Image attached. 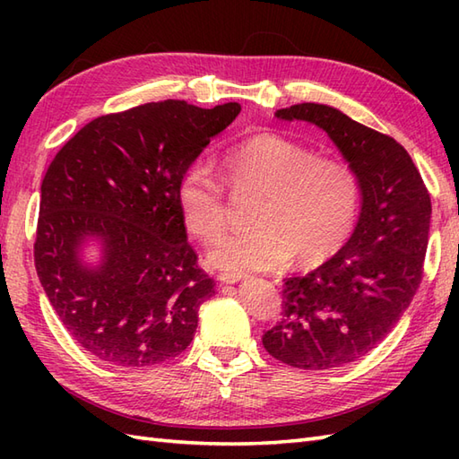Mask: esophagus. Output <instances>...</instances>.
<instances>
[{"label": "esophagus", "mask_w": 459, "mask_h": 459, "mask_svg": "<svg viewBox=\"0 0 459 459\" xmlns=\"http://www.w3.org/2000/svg\"><path fill=\"white\" fill-rule=\"evenodd\" d=\"M245 278V274H229V272H222V274L217 276L221 284H237V281H242Z\"/></svg>", "instance_id": "34e87169"}]
</instances>
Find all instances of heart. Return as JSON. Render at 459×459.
Here are the masks:
<instances>
[{
    "instance_id": "1",
    "label": "heart",
    "mask_w": 459,
    "mask_h": 459,
    "mask_svg": "<svg viewBox=\"0 0 459 459\" xmlns=\"http://www.w3.org/2000/svg\"><path fill=\"white\" fill-rule=\"evenodd\" d=\"M219 175L193 163L179 175L175 199L191 235L212 242L228 223V186L258 194L257 229L228 236L209 248V264L229 274L272 270L294 260L317 266L343 248L357 227L360 181L339 158H321L274 132H258L219 155Z\"/></svg>"
}]
</instances>
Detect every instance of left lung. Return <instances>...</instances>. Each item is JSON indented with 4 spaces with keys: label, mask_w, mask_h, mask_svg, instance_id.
<instances>
[{
    "label": "left lung",
    "mask_w": 459,
    "mask_h": 459,
    "mask_svg": "<svg viewBox=\"0 0 459 459\" xmlns=\"http://www.w3.org/2000/svg\"><path fill=\"white\" fill-rule=\"evenodd\" d=\"M324 128L359 175L363 207L353 237L304 276L284 280L278 325L262 335L268 353L296 368L343 367L373 351L420 288L430 230V193L394 138L324 104L276 112Z\"/></svg>",
    "instance_id": "1"
}]
</instances>
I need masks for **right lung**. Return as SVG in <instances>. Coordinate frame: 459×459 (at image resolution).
I'll list each match as a JSON object with an SVG mask.
<instances>
[{"label": "right lung", "mask_w": 459, "mask_h": 459, "mask_svg": "<svg viewBox=\"0 0 459 459\" xmlns=\"http://www.w3.org/2000/svg\"><path fill=\"white\" fill-rule=\"evenodd\" d=\"M238 112L237 102L134 106L86 124L48 165L37 276L68 333L96 359L148 367L189 347L214 281L187 242L175 187ZM86 236L105 242L99 269L78 260Z\"/></svg>", "instance_id": "1"}]
</instances>
